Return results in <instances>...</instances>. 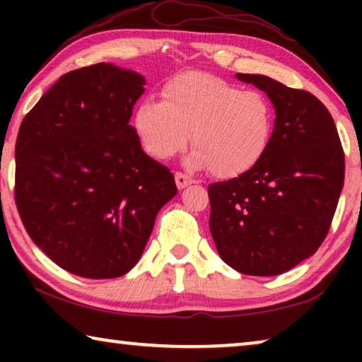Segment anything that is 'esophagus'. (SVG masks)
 Returning <instances> with one entry per match:
<instances>
[{
    "instance_id": "esophagus-1",
    "label": "esophagus",
    "mask_w": 362,
    "mask_h": 362,
    "mask_svg": "<svg viewBox=\"0 0 362 362\" xmlns=\"http://www.w3.org/2000/svg\"><path fill=\"white\" fill-rule=\"evenodd\" d=\"M175 181H176V186L180 187V189H185L186 186H189V185H192V182H194V181H192V177L182 175V173H176Z\"/></svg>"
}]
</instances>
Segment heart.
<instances>
[{
  "label": "heart",
  "instance_id": "heart-1",
  "mask_svg": "<svg viewBox=\"0 0 362 362\" xmlns=\"http://www.w3.org/2000/svg\"><path fill=\"white\" fill-rule=\"evenodd\" d=\"M163 102L145 100L135 112V132L148 155L170 160L189 141L187 165L237 177L265 155L274 132V108L259 90L207 72H185L165 83Z\"/></svg>",
  "mask_w": 362,
  "mask_h": 362
}]
</instances>
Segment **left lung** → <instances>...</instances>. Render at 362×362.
I'll return each mask as SVG.
<instances>
[{
    "label": "left lung",
    "instance_id": "left-lung-1",
    "mask_svg": "<svg viewBox=\"0 0 362 362\" xmlns=\"http://www.w3.org/2000/svg\"><path fill=\"white\" fill-rule=\"evenodd\" d=\"M237 78L269 95L275 127L252 170L209 185V229L234 270L280 275L323 244L344 185V151L333 117L313 93L259 74Z\"/></svg>",
    "mask_w": 362,
    "mask_h": 362
}]
</instances>
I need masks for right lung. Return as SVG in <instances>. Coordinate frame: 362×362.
Wrapping results in <instances>:
<instances>
[{
	"mask_svg": "<svg viewBox=\"0 0 362 362\" xmlns=\"http://www.w3.org/2000/svg\"><path fill=\"white\" fill-rule=\"evenodd\" d=\"M145 78L112 64L67 72L24 117L14 199L34 244L83 279H117L145 250L175 176L130 118Z\"/></svg>",
	"mask_w": 362,
	"mask_h": 362,
	"instance_id": "obj_1",
	"label": "right lung"
}]
</instances>
